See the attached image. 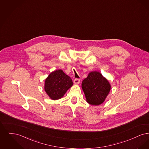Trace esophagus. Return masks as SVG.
Here are the masks:
<instances>
[{
    "instance_id": "esophagus-1",
    "label": "esophagus",
    "mask_w": 149,
    "mask_h": 149,
    "mask_svg": "<svg viewBox=\"0 0 149 149\" xmlns=\"http://www.w3.org/2000/svg\"><path fill=\"white\" fill-rule=\"evenodd\" d=\"M80 82V79H78V78H75L74 80V83L75 84H79Z\"/></svg>"
}]
</instances>
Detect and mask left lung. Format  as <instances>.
Segmentation results:
<instances>
[{
    "label": "left lung",
    "mask_w": 149,
    "mask_h": 149,
    "mask_svg": "<svg viewBox=\"0 0 149 149\" xmlns=\"http://www.w3.org/2000/svg\"><path fill=\"white\" fill-rule=\"evenodd\" d=\"M81 86L86 102L93 106L102 104L111 89L108 81L98 71L90 72L83 80Z\"/></svg>",
    "instance_id": "obj_1"
}]
</instances>
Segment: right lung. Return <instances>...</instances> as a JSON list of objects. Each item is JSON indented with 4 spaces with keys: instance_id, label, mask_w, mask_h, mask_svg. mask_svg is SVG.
<instances>
[{
    "instance_id": "right-lung-1",
    "label": "right lung",
    "mask_w": 149,
    "mask_h": 149,
    "mask_svg": "<svg viewBox=\"0 0 149 149\" xmlns=\"http://www.w3.org/2000/svg\"><path fill=\"white\" fill-rule=\"evenodd\" d=\"M72 84L71 78L63 70H57L51 72L46 79L45 90L51 99L56 100L63 97Z\"/></svg>"
}]
</instances>
